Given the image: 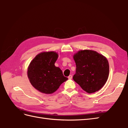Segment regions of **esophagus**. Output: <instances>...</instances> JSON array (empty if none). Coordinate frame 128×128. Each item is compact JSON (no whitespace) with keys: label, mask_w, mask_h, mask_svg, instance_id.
<instances>
[{"label":"esophagus","mask_w":128,"mask_h":128,"mask_svg":"<svg viewBox=\"0 0 128 128\" xmlns=\"http://www.w3.org/2000/svg\"><path fill=\"white\" fill-rule=\"evenodd\" d=\"M68 79H69V80H71V79H72V75H69V76H68Z\"/></svg>","instance_id":"obj_1"}]
</instances>
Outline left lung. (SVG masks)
<instances>
[{"mask_svg":"<svg viewBox=\"0 0 128 128\" xmlns=\"http://www.w3.org/2000/svg\"><path fill=\"white\" fill-rule=\"evenodd\" d=\"M76 65L74 80L84 91L92 94L101 89L109 76L107 58L90 50H80L73 56Z\"/></svg>","mask_w":128,"mask_h":128,"instance_id":"1","label":"left lung"}]
</instances>
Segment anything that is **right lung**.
Listing matches in <instances>:
<instances>
[{
	"mask_svg": "<svg viewBox=\"0 0 128 128\" xmlns=\"http://www.w3.org/2000/svg\"><path fill=\"white\" fill-rule=\"evenodd\" d=\"M58 56L54 51L41 52L34 58L28 67L27 75L31 84L42 94H53L68 80L60 68L55 66Z\"/></svg>",
	"mask_w": 128,
	"mask_h": 128,
	"instance_id": "right-lung-1",
	"label": "right lung"
}]
</instances>
